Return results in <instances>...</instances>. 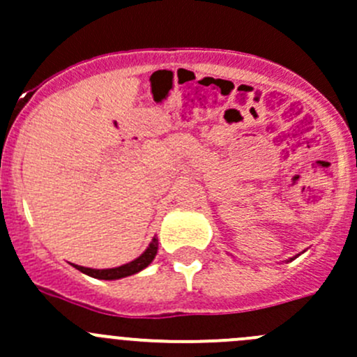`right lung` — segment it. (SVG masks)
<instances>
[{"mask_svg":"<svg viewBox=\"0 0 357 357\" xmlns=\"http://www.w3.org/2000/svg\"><path fill=\"white\" fill-rule=\"evenodd\" d=\"M156 252H158V239L153 238V241L149 243L148 250H146L144 254L141 257H137L135 261L128 262L125 266H119V268H112V269H91V268H82V266H75L79 271L86 273V275L93 276V278H100V280H118V278H125V276L135 275V273L142 271L146 266L151 264V261L155 259Z\"/></svg>","mask_w":357,"mask_h":357,"instance_id":"right-lung-1","label":"right lung"}]
</instances>
